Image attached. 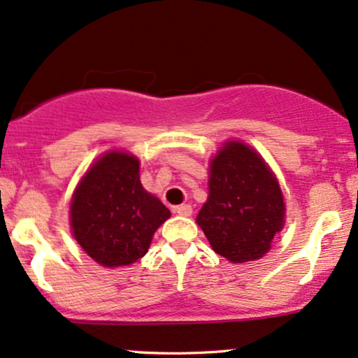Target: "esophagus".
<instances>
[{"label":"esophagus","instance_id":"esophagus-1","mask_svg":"<svg viewBox=\"0 0 358 358\" xmlns=\"http://www.w3.org/2000/svg\"><path fill=\"white\" fill-rule=\"evenodd\" d=\"M178 215H183V217H188V215H192V206H188V203H183V206H176L175 209Z\"/></svg>","mask_w":358,"mask_h":358}]
</instances>
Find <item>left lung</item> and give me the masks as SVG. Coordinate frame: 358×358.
<instances>
[{"label": "left lung", "mask_w": 358, "mask_h": 358, "mask_svg": "<svg viewBox=\"0 0 358 358\" xmlns=\"http://www.w3.org/2000/svg\"><path fill=\"white\" fill-rule=\"evenodd\" d=\"M280 187L260 156L227 143L210 163L209 199L197 215L212 250L233 263L262 258L284 226Z\"/></svg>", "instance_id": "8db88e82"}]
</instances>
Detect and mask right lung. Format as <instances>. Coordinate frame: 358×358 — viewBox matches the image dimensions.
I'll list each match as a JSON object with an SVG mask.
<instances>
[{
  "label": "right lung",
  "mask_w": 358,
  "mask_h": 358,
  "mask_svg": "<svg viewBox=\"0 0 358 358\" xmlns=\"http://www.w3.org/2000/svg\"><path fill=\"white\" fill-rule=\"evenodd\" d=\"M170 210L141 185L139 161L112 151L86 171L73 203L71 227L93 260L103 266L143 258Z\"/></svg>",
  "instance_id": "obj_1"
}]
</instances>
